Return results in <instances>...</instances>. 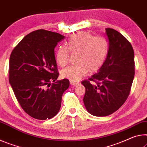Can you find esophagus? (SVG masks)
<instances>
[{
    "mask_svg": "<svg viewBox=\"0 0 147 147\" xmlns=\"http://www.w3.org/2000/svg\"><path fill=\"white\" fill-rule=\"evenodd\" d=\"M70 84H71V85L76 86V85H79V82H76V81H70Z\"/></svg>",
    "mask_w": 147,
    "mask_h": 147,
    "instance_id": "esophagus-1",
    "label": "esophagus"
}]
</instances>
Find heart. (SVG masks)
Here are the masks:
<instances>
[{
  "instance_id": "1",
  "label": "heart",
  "mask_w": 147,
  "mask_h": 147,
  "mask_svg": "<svg viewBox=\"0 0 147 147\" xmlns=\"http://www.w3.org/2000/svg\"><path fill=\"white\" fill-rule=\"evenodd\" d=\"M68 48L59 47L55 55L57 64L62 67L68 64L69 51L77 53L74 66L66 67L61 75L72 81H78L90 72H96L104 62L108 52V42L103 36H93L87 32L72 35L68 40Z\"/></svg>"
}]
</instances>
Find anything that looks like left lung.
Wrapping results in <instances>:
<instances>
[{
  "mask_svg": "<svg viewBox=\"0 0 147 147\" xmlns=\"http://www.w3.org/2000/svg\"><path fill=\"white\" fill-rule=\"evenodd\" d=\"M109 40L107 58L97 74L81 84L85 87L83 103L94 116L113 113L124 104L135 75L134 51L129 41L113 28H105ZM96 83L93 85L90 81Z\"/></svg>",
  "mask_w": 147,
  "mask_h": 147,
  "instance_id": "obj_1",
  "label": "left lung"
}]
</instances>
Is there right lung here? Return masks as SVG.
<instances>
[{
    "label": "right lung",
    "instance_id": "add662e5",
    "mask_svg": "<svg viewBox=\"0 0 147 147\" xmlns=\"http://www.w3.org/2000/svg\"><path fill=\"white\" fill-rule=\"evenodd\" d=\"M64 38L51 31H33L17 45L9 57V84L23 109L36 119L55 117L69 86L68 79L57 80L54 49Z\"/></svg>",
    "mask_w": 147,
    "mask_h": 147
}]
</instances>
